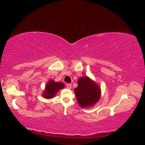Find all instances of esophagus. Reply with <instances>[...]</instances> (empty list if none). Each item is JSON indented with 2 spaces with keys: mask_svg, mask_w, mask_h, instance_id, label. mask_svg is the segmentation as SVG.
Instances as JSON below:
<instances>
[{
  "mask_svg": "<svg viewBox=\"0 0 145 145\" xmlns=\"http://www.w3.org/2000/svg\"><path fill=\"white\" fill-rule=\"evenodd\" d=\"M72 87V85L71 84H69V83H68V84H67V88L68 89H71Z\"/></svg>",
  "mask_w": 145,
  "mask_h": 145,
  "instance_id": "esophagus-1",
  "label": "esophagus"
}]
</instances>
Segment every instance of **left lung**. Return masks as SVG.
<instances>
[{"label":"left lung","instance_id":"obj_1","mask_svg":"<svg viewBox=\"0 0 145 145\" xmlns=\"http://www.w3.org/2000/svg\"><path fill=\"white\" fill-rule=\"evenodd\" d=\"M78 86L74 89L77 102L82 108L92 106L99 100L100 88L89 77H81L78 80Z\"/></svg>","mask_w":145,"mask_h":145}]
</instances>
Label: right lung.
<instances>
[{
	"mask_svg": "<svg viewBox=\"0 0 145 145\" xmlns=\"http://www.w3.org/2000/svg\"><path fill=\"white\" fill-rule=\"evenodd\" d=\"M65 86L62 82H55L52 80L50 81L46 85V90L43 94V96L46 99H51L60 89Z\"/></svg>",
	"mask_w": 145,
	"mask_h": 145,
	"instance_id": "add662e5",
	"label": "right lung"
}]
</instances>
